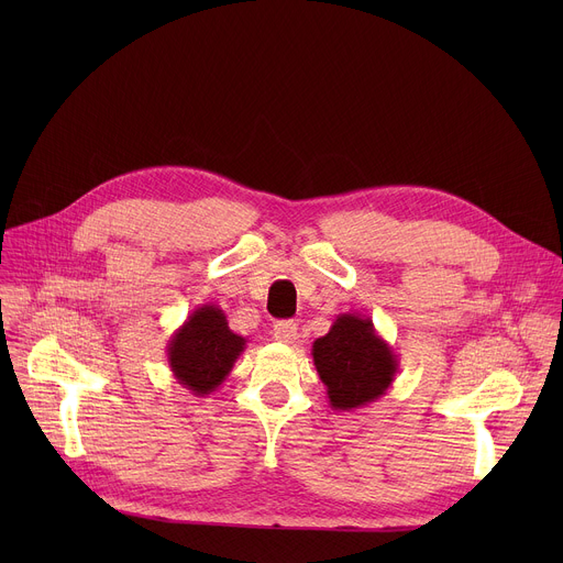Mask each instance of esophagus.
<instances>
[{
    "mask_svg": "<svg viewBox=\"0 0 563 563\" xmlns=\"http://www.w3.org/2000/svg\"><path fill=\"white\" fill-rule=\"evenodd\" d=\"M274 339L280 343H294L298 339V325L294 320H278L274 325Z\"/></svg>",
    "mask_w": 563,
    "mask_h": 563,
    "instance_id": "34e87169",
    "label": "esophagus"
}]
</instances>
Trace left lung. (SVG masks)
Masks as SVG:
<instances>
[{"mask_svg": "<svg viewBox=\"0 0 563 563\" xmlns=\"http://www.w3.org/2000/svg\"><path fill=\"white\" fill-rule=\"evenodd\" d=\"M311 356L330 406L341 412L374 404L398 372V358L374 330L372 318L350 311L339 313L330 332L313 341Z\"/></svg>", "mask_w": 563, "mask_h": 563, "instance_id": "left-lung-1", "label": "left lung"}]
</instances>
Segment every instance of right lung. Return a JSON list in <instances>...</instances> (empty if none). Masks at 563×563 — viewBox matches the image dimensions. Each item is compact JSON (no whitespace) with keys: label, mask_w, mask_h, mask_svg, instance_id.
<instances>
[{"label":"right lung","mask_w":563,"mask_h":563,"mask_svg":"<svg viewBox=\"0 0 563 563\" xmlns=\"http://www.w3.org/2000/svg\"><path fill=\"white\" fill-rule=\"evenodd\" d=\"M245 345L247 339L229 330L224 311L209 302L194 309L176 330L167 345V361L183 387L205 396L224 383Z\"/></svg>","instance_id":"1"}]
</instances>
